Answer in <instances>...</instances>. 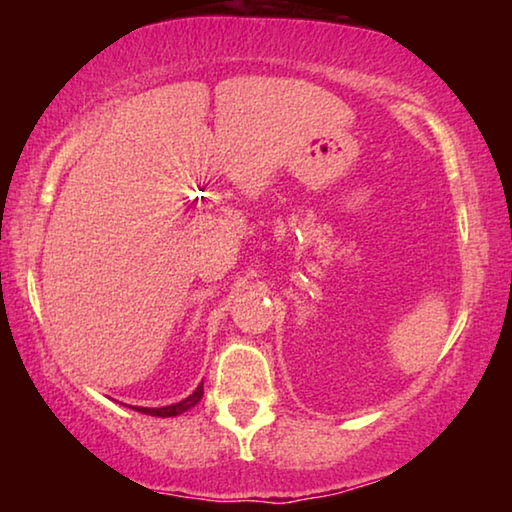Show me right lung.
<instances>
[{"label":"right lung","instance_id":"1","mask_svg":"<svg viewBox=\"0 0 512 512\" xmlns=\"http://www.w3.org/2000/svg\"><path fill=\"white\" fill-rule=\"evenodd\" d=\"M201 397H203V384L198 386L192 395L185 397L183 402L160 406V409H146V406H133V409L144 413V415H155V418H173V415H180V413H185L187 409H192V406L201 402Z\"/></svg>","mask_w":512,"mask_h":512}]
</instances>
